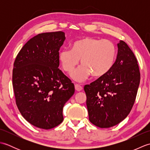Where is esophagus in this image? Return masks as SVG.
<instances>
[{
	"label": "esophagus",
	"mask_w": 150,
	"mask_h": 150,
	"mask_svg": "<svg viewBox=\"0 0 150 150\" xmlns=\"http://www.w3.org/2000/svg\"><path fill=\"white\" fill-rule=\"evenodd\" d=\"M75 88L77 91H80L82 90V87L81 86L80 84H75Z\"/></svg>",
	"instance_id": "34e87169"
}]
</instances>
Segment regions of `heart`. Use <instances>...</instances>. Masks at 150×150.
<instances>
[{
    "label": "heart",
    "instance_id": "b5f03b06",
    "mask_svg": "<svg viewBox=\"0 0 150 150\" xmlns=\"http://www.w3.org/2000/svg\"><path fill=\"white\" fill-rule=\"evenodd\" d=\"M117 48L112 41L84 37L75 41L71 50L63 49L59 59L64 71L71 73L79 64L81 68L73 73L72 78L82 82L91 75L94 77L104 76L112 68L115 61Z\"/></svg>",
    "mask_w": 150,
    "mask_h": 150
}]
</instances>
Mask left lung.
<instances>
[{
  "label": "left lung",
  "instance_id": "8db88e82",
  "mask_svg": "<svg viewBox=\"0 0 150 150\" xmlns=\"http://www.w3.org/2000/svg\"><path fill=\"white\" fill-rule=\"evenodd\" d=\"M117 46L112 68L84 88L89 120L101 128L115 126L128 115L140 84L141 73L134 53L123 40Z\"/></svg>",
  "mask_w": 150,
  "mask_h": 150
}]
</instances>
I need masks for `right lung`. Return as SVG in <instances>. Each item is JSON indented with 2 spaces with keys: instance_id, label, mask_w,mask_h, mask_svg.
Here are the masks:
<instances>
[{
  "instance_id": "obj_1",
  "label": "right lung",
  "mask_w": 150,
  "mask_h": 150,
  "mask_svg": "<svg viewBox=\"0 0 150 150\" xmlns=\"http://www.w3.org/2000/svg\"><path fill=\"white\" fill-rule=\"evenodd\" d=\"M62 31L38 34L24 44L13 64L16 104L28 122L49 129L63 121L62 109L74 94L71 80L59 68Z\"/></svg>"
}]
</instances>
